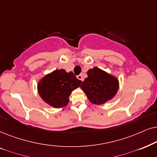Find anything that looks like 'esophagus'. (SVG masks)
Returning a JSON list of instances; mask_svg holds the SVG:
<instances>
[{"label": "esophagus", "instance_id": "1", "mask_svg": "<svg viewBox=\"0 0 157 157\" xmlns=\"http://www.w3.org/2000/svg\"><path fill=\"white\" fill-rule=\"evenodd\" d=\"M77 79H78V80H80L81 81H83V80H84V79H83V77H82V75H77Z\"/></svg>", "mask_w": 157, "mask_h": 157}]
</instances>
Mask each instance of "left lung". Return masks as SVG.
Wrapping results in <instances>:
<instances>
[{
	"label": "left lung",
	"instance_id": "obj_1",
	"mask_svg": "<svg viewBox=\"0 0 157 157\" xmlns=\"http://www.w3.org/2000/svg\"><path fill=\"white\" fill-rule=\"evenodd\" d=\"M118 85L116 77L94 67L87 71V77L80 87L92 103L101 105L116 95Z\"/></svg>",
	"mask_w": 157,
	"mask_h": 157
}]
</instances>
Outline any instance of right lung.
<instances>
[{
  "label": "right lung",
  "instance_id": "1",
  "mask_svg": "<svg viewBox=\"0 0 157 157\" xmlns=\"http://www.w3.org/2000/svg\"><path fill=\"white\" fill-rule=\"evenodd\" d=\"M82 81L72 72H67L63 69L56 70L46 75L38 84V92L43 100L54 108H62L67 105L69 97Z\"/></svg>",
  "mask_w": 157,
  "mask_h": 157
}]
</instances>
